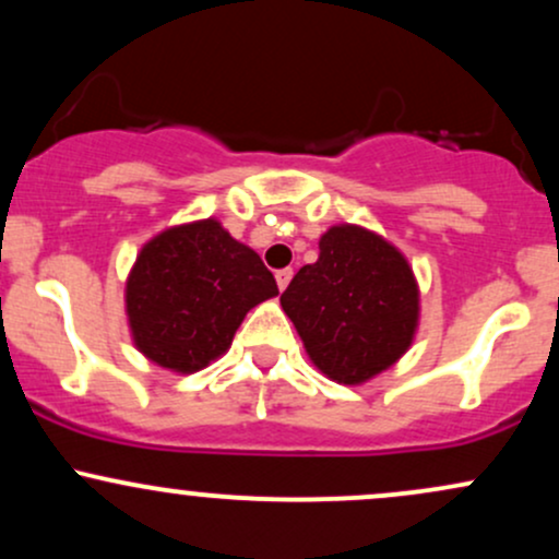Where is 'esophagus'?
Returning <instances> with one entry per match:
<instances>
[{"instance_id": "1", "label": "esophagus", "mask_w": 559, "mask_h": 559, "mask_svg": "<svg viewBox=\"0 0 559 559\" xmlns=\"http://www.w3.org/2000/svg\"><path fill=\"white\" fill-rule=\"evenodd\" d=\"M292 275H294L292 267H284V271H278V273H275V284H278L281 292H284V288L288 286V281H292Z\"/></svg>"}]
</instances>
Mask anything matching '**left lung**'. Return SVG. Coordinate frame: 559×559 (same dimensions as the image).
Segmentation results:
<instances>
[{"instance_id": "1", "label": "left lung", "mask_w": 559, "mask_h": 559, "mask_svg": "<svg viewBox=\"0 0 559 559\" xmlns=\"http://www.w3.org/2000/svg\"><path fill=\"white\" fill-rule=\"evenodd\" d=\"M318 247V262L294 275L281 307L320 373L357 386L413 344L418 281L394 243L362 226H331Z\"/></svg>"}]
</instances>
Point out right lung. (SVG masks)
<instances>
[{"label": "right lung", "mask_w": 559, "mask_h": 559, "mask_svg": "<svg viewBox=\"0 0 559 559\" xmlns=\"http://www.w3.org/2000/svg\"><path fill=\"white\" fill-rule=\"evenodd\" d=\"M278 294L260 254L215 217L165 228L141 247L126 281L133 344L173 373H197L234 342L243 316Z\"/></svg>", "instance_id": "add662e5"}]
</instances>
